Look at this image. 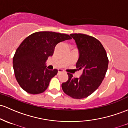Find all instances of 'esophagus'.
<instances>
[{
	"instance_id": "1",
	"label": "esophagus",
	"mask_w": 128,
	"mask_h": 128,
	"mask_svg": "<svg viewBox=\"0 0 128 128\" xmlns=\"http://www.w3.org/2000/svg\"><path fill=\"white\" fill-rule=\"evenodd\" d=\"M64 70H63L62 69H61V68H59L58 69V73H61V72H63Z\"/></svg>"
}]
</instances>
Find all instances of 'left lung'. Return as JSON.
<instances>
[{
  "label": "left lung",
  "mask_w": 128,
  "mask_h": 128,
  "mask_svg": "<svg viewBox=\"0 0 128 128\" xmlns=\"http://www.w3.org/2000/svg\"><path fill=\"white\" fill-rule=\"evenodd\" d=\"M70 36L75 40L79 50L76 68L82 69L80 78H74L67 73L68 79L62 84L66 94L75 99L88 97L102 84L106 75L109 60L102 43L89 35L74 33Z\"/></svg>",
  "instance_id": "1"
}]
</instances>
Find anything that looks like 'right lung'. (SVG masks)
I'll return each instance as SVG.
<instances>
[{
	"instance_id": "add662e5",
	"label": "right lung",
	"mask_w": 128,
	"mask_h": 128,
	"mask_svg": "<svg viewBox=\"0 0 128 128\" xmlns=\"http://www.w3.org/2000/svg\"><path fill=\"white\" fill-rule=\"evenodd\" d=\"M72 39L69 35L52 32H38L26 37L17 48L12 64L19 84L31 94L42 93L58 70L46 68V62L52 56L58 43Z\"/></svg>"
}]
</instances>
